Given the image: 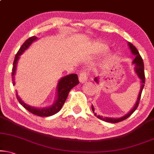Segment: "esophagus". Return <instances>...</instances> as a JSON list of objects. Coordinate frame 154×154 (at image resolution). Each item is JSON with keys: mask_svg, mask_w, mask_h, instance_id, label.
<instances>
[{"mask_svg": "<svg viewBox=\"0 0 154 154\" xmlns=\"http://www.w3.org/2000/svg\"><path fill=\"white\" fill-rule=\"evenodd\" d=\"M87 78H88V74L87 72H85V71L81 72L80 74H79V82H80L81 83L85 82L87 80Z\"/></svg>", "mask_w": 154, "mask_h": 154, "instance_id": "1", "label": "esophagus"}]
</instances>
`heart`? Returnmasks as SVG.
<instances>
[{
	"label": "heart",
	"instance_id": "heart-1",
	"mask_svg": "<svg viewBox=\"0 0 154 154\" xmlns=\"http://www.w3.org/2000/svg\"><path fill=\"white\" fill-rule=\"evenodd\" d=\"M107 46L103 44H101V43H96L94 45V51L96 53H103L105 51L106 49H107ZM112 58V54L111 53H108L105 57V59H104V62L107 63L108 61L110 60V59Z\"/></svg>",
	"mask_w": 154,
	"mask_h": 154
}]
</instances>
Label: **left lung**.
<instances>
[{
	"label": "left lung",
	"instance_id": "1",
	"mask_svg": "<svg viewBox=\"0 0 154 154\" xmlns=\"http://www.w3.org/2000/svg\"><path fill=\"white\" fill-rule=\"evenodd\" d=\"M129 46H130V48L131 49V51H132V53L134 55H135V56H136V57H135V58L134 59V60H133V63L136 64V67H135V70H136L137 74L138 75L139 77L141 79L140 82H141V86L140 91H139V96H138V98H137V103H136V104H135V106H134V108H133V109L131 110V111L129 112L128 114H127L126 116H125L124 117H122V118H103V117H101V116H96V113L94 114L98 119H100V120H103V121H105V122H112V123H118V122L123 121V120H125V119L128 118L129 117H130L131 115H132L133 112H134L135 110H136V109L139 106V101H140L141 93H142V90H143V89H144V84H145V75H144V62H143L142 58H141V56H140V54H139V51L137 49L136 47H135L132 44H131V43H129ZM94 80H95L96 82H98L97 78L94 79ZM91 109H92V111L94 112V107L92 106H91Z\"/></svg>",
	"mask_w": 154,
	"mask_h": 154
}]
</instances>
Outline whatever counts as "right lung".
<instances>
[{"label":"right lung","mask_w":154,"mask_h":154,"mask_svg":"<svg viewBox=\"0 0 154 154\" xmlns=\"http://www.w3.org/2000/svg\"><path fill=\"white\" fill-rule=\"evenodd\" d=\"M36 39V37L35 36H31V37L29 38L28 39H26L25 42H24V44L22 45L21 47H20L19 51H17V54L15 55V60H14V62H13V69H12V71H13V72H12V77H13V79H14L13 77H14V75H15L16 66H17V63L20 56L24 52V50H26V49L30 46V44ZM13 82V85H15L14 81ZM79 83V82L78 79V76H77V75H76V74H72V75H67L66 77H63V78L61 79L58 82V98H57L56 103L53 104V105L51 106V107L43 108V109H38V108H33V107H31L29 106H27L26 104L24 103V102H22V100L20 99L19 96H18L17 94H16V96H17V98L18 101H19V103L21 104V105L23 106L25 109L27 110L29 112H30L31 113L36 115V116H37L48 117V116H53V115L57 113V112H58L59 110L62 108L63 104L65 103V101H66L69 91H70V90L72 89L75 86L78 85Z\"/></svg>","instance_id":"add662e5"}]
</instances>
